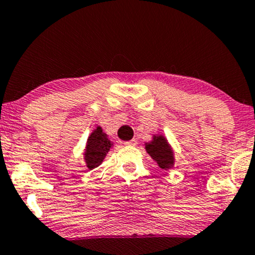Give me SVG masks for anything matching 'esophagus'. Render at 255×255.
<instances>
[{
	"mask_svg": "<svg viewBox=\"0 0 255 255\" xmlns=\"http://www.w3.org/2000/svg\"><path fill=\"white\" fill-rule=\"evenodd\" d=\"M126 146H136L137 145V141L135 139H131L129 141H127V142H125Z\"/></svg>",
	"mask_w": 255,
	"mask_h": 255,
	"instance_id": "34e87169",
	"label": "esophagus"
}]
</instances>
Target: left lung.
Listing matches in <instances>:
<instances>
[{"label": "left lung", "mask_w": 255, "mask_h": 255, "mask_svg": "<svg viewBox=\"0 0 255 255\" xmlns=\"http://www.w3.org/2000/svg\"><path fill=\"white\" fill-rule=\"evenodd\" d=\"M146 151L162 170L170 168L173 165V152L162 135L153 136V141L146 143Z\"/></svg>", "instance_id": "obj_1"}]
</instances>
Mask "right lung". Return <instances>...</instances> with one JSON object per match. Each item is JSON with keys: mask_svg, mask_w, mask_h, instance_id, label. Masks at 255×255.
Listing matches in <instances>:
<instances>
[{"mask_svg": "<svg viewBox=\"0 0 255 255\" xmlns=\"http://www.w3.org/2000/svg\"><path fill=\"white\" fill-rule=\"evenodd\" d=\"M110 147H112L110 140L103 133L102 128L97 127V129H95L91 133V135L89 136L87 142V149H85L84 153L87 166L90 170L100 166L102 164L103 159L106 158Z\"/></svg>", "mask_w": 255, "mask_h": 255, "instance_id": "obj_1", "label": "right lung"}]
</instances>
